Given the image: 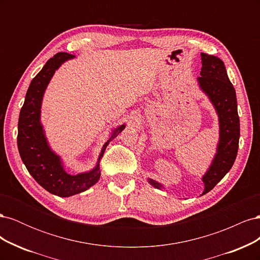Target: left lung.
I'll return each mask as SVG.
<instances>
[{"label": "left lung", "mask_w": 260, "mask_h": 260, "mask_svg": "<svg viewBox=\"0 0 260 260\" xmlns=\"http://www.w3.org/2000/svg\"><path fill=\"white\" fill-rule=\"evenodd\" d=\"M202 70L198 78L201 89L205 92L219 117L220 139L217 154L209 169L203 177L205 185L203 195L208 193L229 171L238 155L240 139V118L238 114L237 94L228 78L223 61L214 55L201 54ZM148 182L156 188L164 186L156 181L148 179Z\"/></svg>", "instance_id": "1"}]
</instances>
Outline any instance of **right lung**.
I'll list each match as a JSON object with an SVG mask.
<instances>
[{
  "instance_id": "1",
  "label": "right lung",
  "mask_w": 260,
  "mask_h": 260,
  "mask_svg": "<svg viewBox=\"0 0 260 260\" xmlns=\"http://www.w3.org/2000/svg\"><path fill=\"white\" fill-rule=\"evenodd\" d=\"M74 57L75 55L60 52L46 61L41 72L34 78L29 85L18 120L17 146L21 160L39 184L48 192L60 198H68L84 192L98 182L101 176L100 160L106 146L125 127L124 124H121L113 131L112 137L102 148L95 168L76 176L67 174L59 156L52 151L46 141L40 122V109L44 91L55 70L62 62Z\"/></svg>"
}]
</instances>
